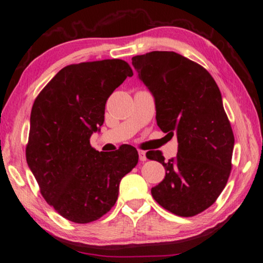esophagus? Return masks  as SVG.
<instances>
[{"label": "esophagus", "instance_id": "obj_1", "mask_svg": "<svg viewBox=\"0 0 263 263\" xmlns=\"http://www.w3.org/2000/svg\"><path fill=\"white\" fill-rule=\"evenodd\" d=\"M139 158H140L141 162L147 161V156H145V152H143V150H139Z\"/></svg>", "mask_w": 263, "mask_h": 263}]
</instances>
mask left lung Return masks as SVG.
Masks as SVG:
<instances>
[{"label":"left lung","instance_id":"1","mask_svg":"<svg viewBox=\"0 0 263 263\" xmlns=\"http://www.w3.org/2000/svg\"><path fill=\"white\" fill-rule=\"evenodd\" d=\"M132 60L155 99L157 126L178 141L177 157L167 162L158 150L147 153L165 167L164 179L152 195L176 216H196L217 200L232 169L234 135L221 93L203 66L172 51Z\"/></svg>","mask_w":263,"mask_h":263}]
</instances>
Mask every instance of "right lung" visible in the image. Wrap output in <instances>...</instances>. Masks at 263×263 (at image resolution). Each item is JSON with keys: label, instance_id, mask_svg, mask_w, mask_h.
<instances>
[{"label": "right lung", "instance_id": "1", "mask_svg": "<svg viewBox=\"0 0 263 263\" xmlns=\"http://www.w3.org/2000/svg\"><path fill=\"white\" fill-rule=\"evenodd\" d=\"M133 71L121 59L73 64L60 70L33 102L25 150L41 193L60 216L98 220L113 208L119 185L139 154L124 145L99 153L89 139L105 121V106Z\"/></svg>", "mask_w": 263, "mask_h": 263}]
</instances>
